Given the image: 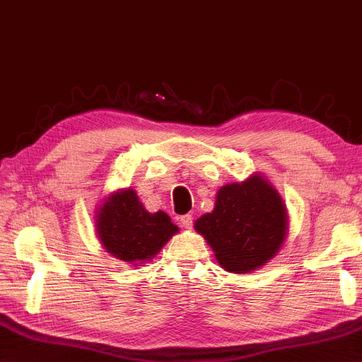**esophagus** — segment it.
<instances>
[{"label": "esophagus", "instance_id": "1", "mask_svg": "<svg viewBox=\"0 0 362 362\" xmlns=\"http://www.w3.org/2000/svg\"><path fill=\"white\" fill-rule=\"evenodd\" d=\"M180 223L185 226V228H191V226H192V216L191 214H183L180 217Z\"/></svg>", "mask_w": 362, "mask_h": 362}]
</instances>
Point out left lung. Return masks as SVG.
<instances>
[{"label": "left lung", "instance_id": "8db88e82", "mask_svg": "<svg viewBox=\"0 0 362 362\" xmlns=\"http://www.w3.org/2000/svg\"><path fill=\"white\" fill-rule=\"evenodd\" d=\"M222 268L251 273L272 260L287 236V208L272 183L251 175L217 191L216 205L194 223Z\"/></svg>", "mask_w": 362, "mask_h": 362}]
</instances>
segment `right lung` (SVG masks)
<instances>
[{"mask_svg":"<svg viewBox=\"0 0 362 362\" xmlns=\"http://www.w3.org/2000/svg\"><path fill=\"white\" fill-rule=\"evenodd\" d=\"M95 217L105 250L132 265L153 259L179 231L166 213H148L132 188L109 196Z\"/></svg>","mask_w":362,"mask_h":362,"instance_id":"right-lung-1","label":"right lung"}]
</instances>
